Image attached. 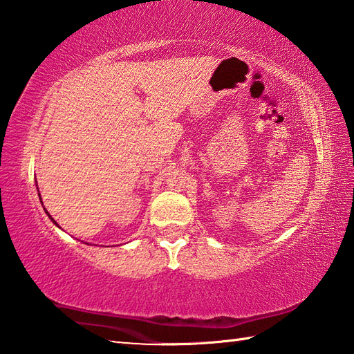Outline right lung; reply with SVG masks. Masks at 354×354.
I'll use <instances>...</instances> for the list:
<instances>
[{
	"instance_id": "right-lung-1",
	"label": "right lung",
	"mask_w": 354,
	"mask_h": 354,
	"mask_svg": "<svg viewBox=\"0 0 354 354\" xmlns=\"http://www.w3.org/2000/svg\"><path fill=\"white\" fill-rule=\"evenodd\" d=\"M46 214H48V212H46ZM48 216H50V215H48ZM50 218H51V216H50ZM51 221H53L54 224H56V225H57V223H56V221H54V219H53V218H51Z\"/></svg>"
}]
</instances>
